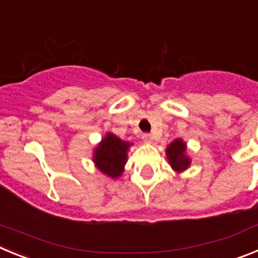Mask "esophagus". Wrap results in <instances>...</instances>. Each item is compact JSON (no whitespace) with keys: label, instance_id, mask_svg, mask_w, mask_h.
<instances>
[{"label":"esophagus","instance_id":"obj_1","mask_svg":"<svg viewBox=\"0 0 258 258\" xmlns=\"http://www.w3.org/2000/svg\"><path fill=\"white\" fill-rule=\"evenodd\" d=\"M142 140L145 141V142H152V136L150 133H145L142 136Z\"/></svg>","mask_w":258,"mask_h":258}]
</instances>
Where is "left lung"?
I'll list each match as a JSON object with an SVG mask.
<instances>
[{
    "label": "left lung",
    "mask_w": 258,
    "mask_h": 258,
    "mask_svg": "<svg viewBox=\"0 0 258 258\" xmlns=\"http://www.w3.org/2000/svg\"><path fill=\"white\" fill-rule=\"evenodd\" d=\"M184 151H186V145L181 140H175L166 149V155H168V159H169V164L172 165L173 169L177 170V172L184 170L188 166V164H190L188 157L184 156Z\"/></svg>",
    "instance_id": "1"
}]
</instances>
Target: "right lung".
<instances>
[{
  "mask_svg": "<svg viewBox=\"0 0 258 258\" xmlns=\"http://www.w3.org/2000/svg\"><path fill=\"white\" fill-rule=\"evenodd\" d=\"M131 143L124 142L113 134H107L94 152V163L104 174L117 178L124 170L126 152Z\"/></svg>",
  "mask_w": 258,
  "mask_h": 258,
  "instance_id": "add662e5",
  "label": "right lung"
}]
</instances>
